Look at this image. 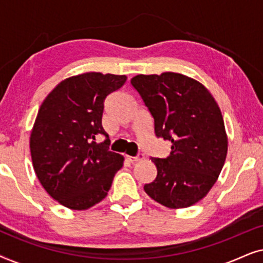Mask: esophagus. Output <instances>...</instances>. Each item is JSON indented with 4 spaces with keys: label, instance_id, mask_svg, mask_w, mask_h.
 Instances as JSON below:
<instances>
[{
    "label": "esophagus",
    "instance_id": "obj_1",
    "mask_svg": "<svg viewBox=\"0 0 263 263\" xmlns=\"http://www.w3.org/2000/svg\"><path fill=\"white\" fill-rule=\"evenodd\" d=\"M143 156L142 154H138L136 157H132V156H125V159H127L129 163H135V161H138L140 159H142Z\"/></svg>",
    "mask_w": 263,
    "mask_h": 263
}]
</instances>
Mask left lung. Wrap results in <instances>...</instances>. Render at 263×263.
<instances>
[{"mask_svg":"<svg viewBox=\"0 0 263 263\" xmlns=\"http://www.w3.org/2000/svg\"><path fill=\"white\" fill-rule=\"evenodd\" d=\"M154 118L158 138L171 141L166 158H152L157 177L145 184L151 199L167 208L190 207L217 182L228 154L220 107L195 79L164 71L130 80Z\"/></svg>","mask_w":263,"mask_h":263,"instance_id":"obj_1","label":"left lung"}]
</instances>
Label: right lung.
<instances>
[{"mask_svg":"<svg viewBox=\"0 0 263 263\" xmlns=\"http://www.w3.org/2000/svg\"><path fill=\"white\" fill-rule=\"evenodd\" d=\"M127 81L125 75L87 71L64 79L39 107L30 136L35 175L52 199L85 211L107 195L124 158L109 151L102 125L104 100Z\"/></svg>","mask_w":263,"mask_h":263,"instance_id":"1","label":"right lung"}]
</instances>
